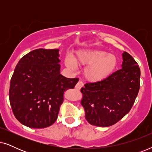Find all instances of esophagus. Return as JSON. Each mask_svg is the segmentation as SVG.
<instances>
[{
	"instance_id": "obj_1",
	"label": "esophagus",
	"mask_w": 152,
	"mask_h": 152,
	"mask_svg": "<svg viewBox=\"0 0 152 152\" xmlns=\"http://www.w3.org/2000/svg\"><path fill=\"white\" fill-rule=\"evenodd\" d=\"M83 86H84V83H83L82 81H79V82H77V84H76L75 88L77 89V90H80L81 88H82Z\"/></svg>"
}]
</instances>
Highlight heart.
<instances>
[{
	"mask_svg": "<svg viewBox=\"0 0 152 152\" xmlns=\"http://www.w3.org/2000/svg\"><path fill=\"white\" fill-rule=\"evenodd\" d=\"M66 66L76 69L77 64L88 66L84 70V76L91 82H99L108 77L115 69L118 59L115 55L101 50H82L77 54L76 59L68 57Z\"/></svg>",
	"mask_w": 152,
	"mask_h": 152,
	"instance_id": "b5f03b06",
	"label": "heart"
}]
</instances>
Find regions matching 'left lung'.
Wrapping results in <instances>:
<instances>
[{
	"label": "left lung",
	"mask_w": 152,
	"mask_h": 152,
	"mask_svg": "<svg viewBox=\"0 0 152 152\" xmlns=\"http://www.w3.org/2000/svg\"><path fill=\"white\" fill-rule=\"evenodd\" d=\"M121 69L104 80L87 83L81 88V104L86 119L92 125L106 127L125 116L134 105L140 89V69L129 54L122 53Z\"/></svg>",
	"instance_id": "1"
}]
</instances>
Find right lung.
<instances>
[{"label": "right lung", "mask_w": 152, "mask_h": 152, "mask_svg": "<svg viewBox=\"0 0 152 152\" xmlns=\"http://www.w3.org/2000/svg\"><path fill=\"white\" fill-rule=\"evenodd\" d=\"M58 49H37L16 65L10 87V102L16 119L30 128L50 126L57 119L64 93L78 78L60 74Z\"/></svg>", "instance_id": "1"}]
</instances>
